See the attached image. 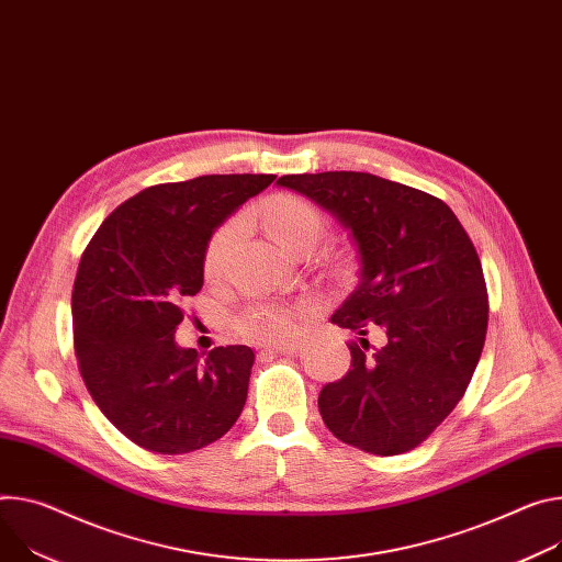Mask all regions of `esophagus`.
Returning a JSON list of instances; mask_svg holds the SVG:
<instances>
[{
	"instance_id": "1",
	"label": "esophagus",
	"mask_w": 562,
	"mask_h": 562,
	"mask_svg": "<svg viewBox=\"0 0 562 562\" xmlns=\"http://www.w3.org/2000/svg\"><path fill=\"white\" fill-rule=\"evenodd\" d=\"M297 349L295 342H284V345H273L269 349H262V351H269V353H293Z\"/></svg>"
}]
</instances>
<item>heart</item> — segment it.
I'll return each instance as SVG.
<instances>
[{
	"label": "heart",
	"mask_w": 562,
	"mask_h": 562,
	"mask_svg": "<svg viewBox=\"0 0 562 562\" xmlns=\"http://www.w3.org/2000/svg\"><path fill=\"white\" fill-rule=\"evenodd\" d=\"M260 220L269 237L282 246L286 252H295L302 246H314L325 228L323 215L314 203L295 194H273L260 206ZM241 235V224L231 222L222 226L203 258V271L206 278L217 280L224 276L231 255ZM235 329L255 342H286L297 331V316L286 304L255 302L248 304L235 318Z\"/></svg>",
	"instance_id": "obj_1"
}]
</instances>
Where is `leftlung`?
Wrapping results in <instances>:
<instances>
[{"instance_id": "8db88e82", "label": "left lung", "mask_w": 562, "mask_h": 562, "mask_svg": "<svg viewBox=\"0 0 562 562\" xmlns=\"http://www.w3.org/2000/svg\"><path fill=\"white\" fill-rule=\"evenodd\" d=\"M280 186L329 211L359 250L361 282L331 323L349 372L321 390L325 426L372 454L417 448L464 396L482 356L488 295L480 255L446 203L368 172L284 175ZM384 342L369 351L367 334Z\"/></svg>"}]
</instances>
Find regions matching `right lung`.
I'll return each instance as SVG.
<instances>
[{"label": "right lung", "instance_id": "1", "mask_svg": "<svg viewBox=\"0 0 562 562\" xmlns=\"http://www.w3.org/2000/svg\"><path fill=\"white\" fill-rule=\"evenodd\" d=\"M276 175H206L149 186L100 224L71 293L74 345L95 405L136 446L183 454L224 437L248 394L255 353L175 342L183 300L203 286L215 228Z\"/></svg>", "mask_w": 562, "mask_h": 562}]
</instances>
